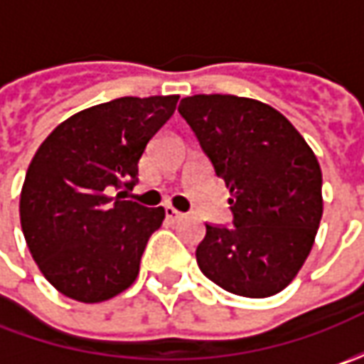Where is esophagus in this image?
Instances as JSON below:
<instances>
[{"label": "esophagus", "instance_id": "obj_1", "mask_svg": "<svg viewBox=\"0 0 364 364\" xmlns=\"http://www.w3.org/2000/svg\"><path fill=\"white\" fill-rule=\"evenodd\" d=\"M166 217L170 218V220H180V218H184V213L176 210L172 206H166Z\"/></svg>", "mask_w": 364, "mask_h": 364}]
</instances>
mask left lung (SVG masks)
<instances>
[{
	"label": "left lung",
	"mask_w": 364,
	"mask_h": 364,
	"mask_svg": "<svg viewBox=\"0 0 364 364\" xmlns=\"http://www.w3.org/2000/svg\"><path fill=\"white\" fill-rule=\"evenodd\" d=\"M178 113L231 190V227L208 225L200 272L223 289L267 298L300 272L322 218V172L298 129L273 107L235 95H194Z\"/></svg>",
	"instance_id": "1"
}]
</instances>
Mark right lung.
I'll use <instances>...</instances> for the list:
<instances>
[{
    "label": "right lung",
    "mask_w": 364,
    "mask_h": 364,
    "mask_svg": "<svg viewBox=\"0 0 364 364\" xmlns=\"http://www.w3.org/2000/svg\"><path fill=\"white\" fill-rule=\"evenodd\" d=\"M176 103L178 95L121 97L68 117L38 147L21 188V231L40 272L66 298L95 304L135 282L166 213L121 198Z\"/></svg>",
    "instance_id": "right-lung-1"
}]
</instances>
